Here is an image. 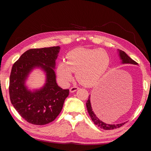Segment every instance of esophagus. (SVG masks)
<instances>
[{
	"label": "esophagus",
	"instance_id": "esophagus-1",
	"mask_svg": "<svg viewBox=\"0 0 151 151\" xmlns=\"http://www.w3.org/2000/svg\"><path fill=\"white\" fill-rule=\"evenodd\" d=\"M78 88H79L78 87V86H72V87L70 88V93H74V92L77 91Z\"/></svg>",
	"mask_w": 151,
	"mask_h": 151
}]
</instances>
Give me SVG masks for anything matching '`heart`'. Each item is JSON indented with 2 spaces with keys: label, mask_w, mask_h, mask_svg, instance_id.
<instances>
[{
  "label": "heart",
  "mask_w": 151,
  "mask_h": 151,
  "mask_svg": "<svg viewBox=\"0 0 151 151\" xmlns=\"http://www.w3.org/2000/svg\"><path fill=\"white\" fill-rule=\"evenodd\" d=\"M66 62H60L57 68L58 78L64 85L72 81L75 72L79 83L94 85L105 75L111 63L110 55L103 48H75L66 55Z\"/></svg>",
  "instance_id": "obj_1"
}]
</instances>
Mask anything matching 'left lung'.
I'll return each mask as SVG.
<instances>
[{
  "label": "left lung",
  "mask_w": 151,
  "mask_h": 151,
  "mask_svg": "<svg viewBox=\"0 0 151 151\" xmlns=\"http://www.w3.org/2000/svg\"><path fill=\"white\" fill-rule=\"evenodd\" d=\"M119 55H120V57H121V59L122 60V63L132 64V65H137L138 64L137 62H135L134 60H132L131 58H130L129 56H128L126 53L124 52V51L119 50ZM100 99H101V101H100V99H99V102H100V104H101V103H102L101 106H103V108H104V106H105V105L103 104L104 103L103 101H104V100L103 99V98L102 99V98H101V97H100ZM91 103H92V102H91ZM91 103V96L89 95L88 99L87 100V101H86V108H87V111H88L89 115H90V116H91V120L93 121L94 123L96 125H97L99 127H100V128H101V129H103L104 130H112V129H117V128H120L121 127H122V125L124 124L125 122H124V123H121V124H106V123H105V122H103L101 120V119H99L98 118L99 116L97 114L96 116V113L95 112V111L94 113L93 112L94 111H93L94 110V109H92L93 107L92 108ZM103 105H104V106H103Z\"/></svg>",
  "instance_id": "left-lung-1"
}]
</instances>
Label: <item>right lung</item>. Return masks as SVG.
I'll list each match as a JSON object with an SVG mask.
<instances>
[{
  "label": "right lung",
  "instance_id": "1",
  "mask_svg": "<svg viewBox=\"0 0 151 151\" xmlns=\"http://www.w3.org/2000/svg\"><path fill=\"white\" fill-rule=\"evenodd\" d=\"M60 47L32 48L26 51L12 65L9 81L11 103L19 114L30 124L44 125L52 122L62 111L69 94L56 82L53 68ZM35 67L46 73L47 81L40 90L31 92L24 85L29 73Z\"/></svg>",
  "mask_w": 151,
  "mask_h": 151
}]
</instances>
